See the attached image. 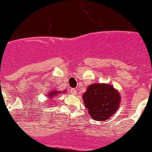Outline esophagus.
I'll list each match as a JSON object with an SVG mask.
<instances>
[{"label": "esophagus", "instance_id": "1", "mask_svg": "<svg viewBox=\"0 0 152 152\" xmlns=\"http://www.w3.org/2000/svg\"><path fill=\"white\" fill-rule=\"evenodd\" d=\"M71 92L72 95H76L77 94V91H76V89H71Z\"/></svg>", "mask_w": 152, "mask_h": 152}]
</instances>
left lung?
<instances>
[{"label":"left lung","instance_id":"left-lung-1","mask_svg":"<svg viewBox=\"0 0 152 152\" xmlns=\"http://www.w3.org/2000/svg\"><path fill=\"white\" fill-rule=\"evenodd\" d=\"M82 98L91 117L97 121L108 120L116 113L121 103L119 91L111 84L103 83L88 86Z\"/></svg>","mask_w":152,"mask_h":152}]
</instances>
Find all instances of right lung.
I'll return each instance as SVG.
<instances>
[{"mask_svg":"<svg viewBox=\"0 0 152 152\" xmlns=\"http://www.w3.org/2000/svg\"><path fill=\"white\" fill-rule=\"evenodd\" d=\"M67 91L65 90L64 92H60V91H57L54 89V90H51L50 92H48V95H47V98H49V100H51V99L54 98V97L57 96L58 95L61 93H66ZM50 101V100H49Z\"/></svg>","mask_w":152,"mask_h":152,"instance_id":"obj_1","label":"right lung"}]
</instances>
